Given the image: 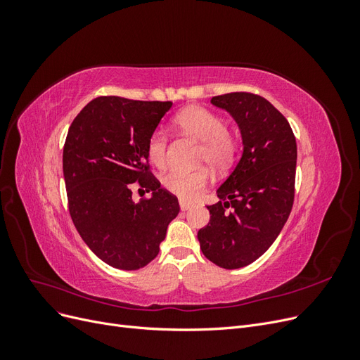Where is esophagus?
Instances as JSON below:
<instances>
[{
	"instance_id": "1",
	"label": "esophagus",
	"mask_w": 360,
	"mask_h": 360,
	"mask_svg": "<svg viewBox=\"0 0 360 360\" xmlns=\"http://www.w3.org/2000/svg\"><path fill=\"white\" fill-rule=\"evenodd\" d=\"M180 209H181L183 212H186V210L192 209V202H189V201H184V200H180Z\"/></svg>"
}]
</instances>
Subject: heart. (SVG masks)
I'll return each instance as SVG.
<instances>
[{
  "instance_id": "obj_1",
  "label": "heart",
  "mask_w": 360,
  "mask_h": 360,
  "mask_svg": "<svg viewBox=\"0 0 360 360\" xmlns=\"http://www.w3.org/2000/svg\"><path fill=\"white\" fill-rule=\"evenodd\" d=\"M176 124L189 136L197 138L201 143L198 155L200 163H207L214 169H225L231 165L237 155V139L225 129L224 118L202 106H191L176 117ZM168 136L158 129L147 141L148 159L158 167L167 160ZM210 174L205 168L195 171H171L162 183L167 191L183 200H193L201 193L209 183Z\"/></svg>"
}]
</instances>
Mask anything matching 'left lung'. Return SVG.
Here are the masks:
<instances>
[{
  "label": "left lung",
  "instance_id": "1",
  "mask_svg": "<svg viewBox=\"0 0 360 360\" xmlns=\"http://www.w3.org/2000/svg\"><path fill=\"white\" fill-rule=\"evenodd\" d=\"M212 103L230 112L243 141L240 160L207 205L210 222L198 231L202 254L224 269L263 255L284 228L294 201L297 146L287 118L264 97L228 93Z\"/></svg>",
  "mask_w": 360,
  "mask_h": 360
}]
</instances>
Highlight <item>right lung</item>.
<instances>
[{"mask_svg":"<svg viewBox=\"0 0 360 360\" xmlns=\"http://www.w3.org/2000/svg\"><path fill=\"white\" fill-rule=\"evenodd\" d=\"M172 102L93 99L76 115L63 148L70 217L85 245L106 264L138 270L159 254L180 212L176 195L150 172L147 141ZM136 181L150 199L131 200Z\"/></svg>","mask_w":360,"mask_h":360,"instance_id":"obj_1","label":"right lung"}]
</instances>
